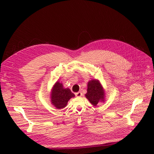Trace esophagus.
Masks as SVG:
<instances>
[{
  "instance_id": "esophagus-1",
  "label": "esophagus",
  "mask_w": 154,
  "mask_h": 154,
  "mask_svg": "<svg viewBox=\"0 0 154 154\" xmlns=\"http://www.w3.org/2000/svg\"><path fill=\"white\" fill-rule=\"evenodd\" d=\"M75 95H76V96H77V97H81V96H82V93L81 91L78 92H76V93H75Z\"/></svg>"
}]
</instances>
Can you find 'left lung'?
<instances>
[{
    "mask_svg": "<svg viewBox=\"0 0 154 154\" xmlns=\"http://www.w3.org/2000/svg\"><path fill=\"white\" fill-rule=\"evenodd\" d=\"M105 93L103 87L97 80H92L87 83V92L85 97L94 106L104 101Z\"/></svg>",
    "mask_w": 154,
    "mask_h": 154,
    "instance_id": "obj_1",
    "label": "left lung"
}]
</instances>
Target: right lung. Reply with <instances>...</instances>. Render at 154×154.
<instances>
[{
  "label": "right lung",
  "instance_id": "add662e5",
  "mask_svg": "<svg viewBox=\"0 0 154 154\" xmlns=\"http://www.w3.org/2000/svg\"><path fill=\"white\" fill-rule=\"evenodd\" d=\"M74 96L69 88H64L62 83L57 82L52 88L51 101L57 109H63L66 106L68 101Z\"/></svg>",
  "mask_w": 154,
  "mask_h": 154
}]
</instances>
